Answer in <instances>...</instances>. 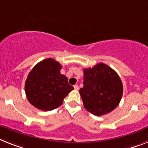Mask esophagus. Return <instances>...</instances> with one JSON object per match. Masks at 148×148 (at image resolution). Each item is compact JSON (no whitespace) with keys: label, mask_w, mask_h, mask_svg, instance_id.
Here are the masks:
<instances>
[{"label":"esophagus","mask_w":148,"mask_h":148,"mask_svg":"<svg viewBox=\"0 0 148 148\" xmlns=\"http://www.w3.org/2000/svg\"><path fill=\"white\" fill-rule=\"evenodd\" d=\"M79 85H74V89H75V90H79Z\"/></svg>","instance_id":"1"}]
</instances>
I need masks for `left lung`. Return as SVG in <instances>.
Masks as SVG:
<instances>
[{
  "label": "left lung",
  "mask_w": 148,
  "mask_h": 148,
  "mask_svg": "<svg viewBox=\"0 0 148 148\" xmlns=\"http://www.w3.org/2000/svg\"><path fill=\"white\" fill-rule=\"evenodd\" d=\"M83 85L79 94L84 107L95 116L104 115L113 110L123 96V86L120 78L104 63L84 69Z\"/></svg>",
  "instance_id": "obj_1"
}]
</instances>
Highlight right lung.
<instances>
[{
  "instance_id": "right-lung-1",
  "label": "right lung",
  "mask_w": 148,
  "mask_h": 148,
  "mask_svg": "<svg viewBox=\"0 0 148 148\" xmlns=\"http://www.w3.org/2000/svg\"><path fill=\"white\" fill-rule=\"evenodd\" d=\"M62 66L47 58L33 67L25 83V95L29 103L44 111L60 107L63 99L73 90L68 79L60 73Z\"/></svg>"
}]
</instances>
